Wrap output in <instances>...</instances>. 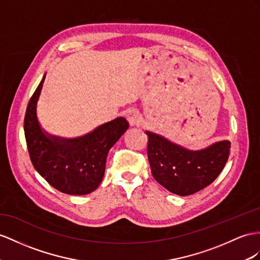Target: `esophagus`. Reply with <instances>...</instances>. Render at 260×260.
I'll return each mask as SVG.
<instances>
[{"instance_id":"34e87169","label":"esophagus","mask_w":260,"mask_h":260,"mask_svg":"<svg viewBox=\"0 0 260 260\" xmlns=\"http://www.w3.org/2000/svg\"><path fill=\"white\" fill-rule=\"evenodd\" d=\"M126 118L131 125H138L142 121V116L136 110H128L126 112Z\"/></svg>"}]
</instances>
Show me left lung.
Segmentation results:
<instances>
[{
	"label": "left lung",
	"instance_id": "8db88e82",
	"mask_svg": "<svg viewBox=\"0 0 260 260\" xmlns=\"http://www.w3.org/2000/svg\"><path fill=\"white\" fill-rule=\"evenodd\" d=\"M147 155L155 180L178 196H190L211 184L228 162L231 143L222 141L192 151L146 132Z\"/></svg>",
	"mask_w": 260,
	"mask_h": 260
}]
</instances>
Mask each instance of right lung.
<instances>
[{
	"instance_id": "obj_1",
	"label": "right lung",
	"mask_w": 260,
	"mask_h": 260,
	"mask_svg": "<svg viewBox=\"0 0 260 260\" xmlns=\"http://www.w3.org/2000/svg\"><path fill=\"white\" fill-rule=\"evenodd\" d=\"M44 80L45 76L29 100L24 118L30 161L38 174L62 193H91L102 181L110 148L128 128V122L118 117L75 139L46 135L36 117V103Z\"/></svg>"
}]
</instances>
